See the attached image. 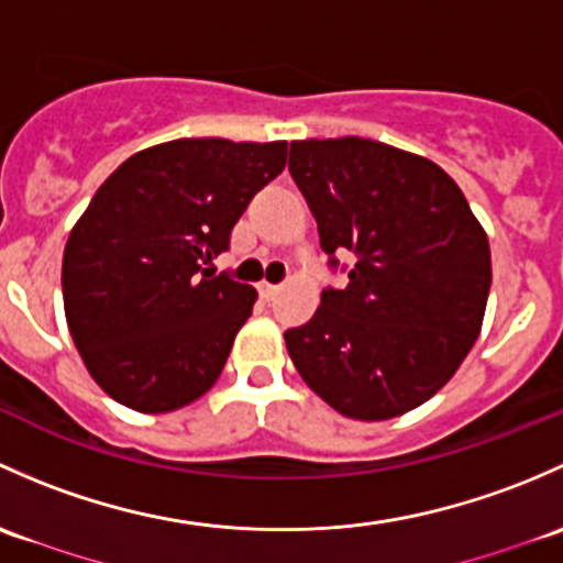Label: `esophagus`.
Here are the masks:
<instances>
[{
    "label": "esophagus",
    "mask_w": 563,
    "mask_h": 563,
    "mask_svg": "<svg viewBox=\"0 0 563 563\" xmlns=\"http://www.w3.org/2000/svg\"><path fill=\"white\" fill-rule=\"evenodd\" d=\"M279 284H271V282H263V284H260V292H263V298L265 300H274L276 298V295H279Z\"/></svg>",
    "instance_id": "1"
}]
</instances>
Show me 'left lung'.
<instances>
[{"label": "left lung", "instance_id": "1", "mask_svg": "<svg viewBox=\"0 0 563 563\" xmlns=\"http://www.w3.org/2000/svg\"><path fill=\"white\" fill-rule=\"evenodd\" d=\"M289 173L324 252L357 260L350 284L324 289L314 317L284 333L289 357L350 420L407 415L477 341L494 276L488 235L437 162L387 143L295 141Z\"/></svg>", "mask_w": 563, "mask_h": 563}]
</instances>
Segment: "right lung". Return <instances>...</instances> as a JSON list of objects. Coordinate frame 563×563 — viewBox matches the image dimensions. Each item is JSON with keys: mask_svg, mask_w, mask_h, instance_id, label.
I'll list each match as a JSON object with an SVG mask.
<instances>
[{"mask_svg": "<svg viewBox=\"0 0 563 563\" xmlns=\"http://www.w3.org/2000/svg\"><path fill=\"white\" fill-rule=\"evenodd\" d=\"M287 165V141L181 137L106 178L69 230V335L113 401L167 415L217 385L257 289L202 265L228 252L249 200Z\"/></svg>", "mask_w": 563, "mask_h": 563, "instance_id": "right-lung-1", "label": "right lung"}]
</instances>
